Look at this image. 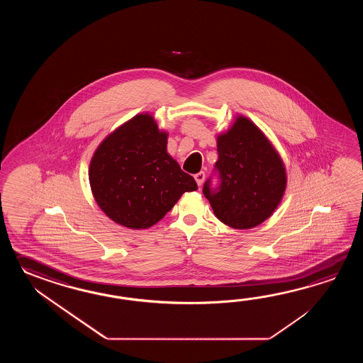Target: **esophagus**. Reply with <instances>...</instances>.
Instances as JSON below:
<instances>
[{"instance_id":"1","label":"esophagus","mask_w":363,"mask_h":363,"mask_svg":"<svg viewBox=\"0 0 363 363\" xmlns=\"http://www.w3.org/2000/svg\"><path fill=\"white\" fill-rule=\"evenodd\" d=\"M194 179H196V182H197V185L201 186L202 183H203V180H205V172H203V171H200L199 174H196V175H194Z\"/></svg>"}]
</instances>
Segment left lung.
Listing matches in <instances>:
<instances>
[{"mask_svg": "<svg viewBox=\"0 0 363 363\" xmlns=\"http://www.w3.org/2000/svg\"><path fill=\"white\" fill-rule=\"evenodd\" d=\"M286 184L284 166L269 140L240 116L230 131L218 138V161L202 192L219 220L247 230L274 213Z\"/></svg>", "mask_w": 363, "mask_h": 363, "instance_id": "obj_1", "label": "left lung"}]
</instances>
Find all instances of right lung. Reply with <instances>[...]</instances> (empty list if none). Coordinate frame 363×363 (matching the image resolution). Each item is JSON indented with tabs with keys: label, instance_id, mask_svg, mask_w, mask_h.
<instances>
[{
	"label": "right lung",
	"instance_id": "add662e5",
	"mask_svg": "<svg viewBox=\"0 0 363 363\" xmlns=\"http://www.w3.org/2000/svg\"><path fill=\"white\" fill-rule=\"evenodd\" d=\"M167 135L140 114L102 141L89 166L99 206L116 223L140 230L161 220L196 180L166 152Z\"/></svg>",
	"mask_w": 363,
	"mask_h": 363
}]
</instances>
